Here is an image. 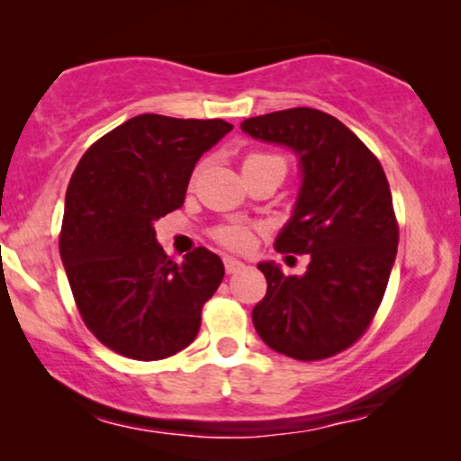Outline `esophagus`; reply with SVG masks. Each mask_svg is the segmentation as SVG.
Segmentation results:
<instances>
[{"instance_id":"obj_1","label":"esophagus","mask_w":461,"mask_h":461,"mask_svg":"<svg viewBox=\"0 0 461 461\" xmlns=\"http://www.w3.org/2000/svg\"><path fill=\"white\" fill-rule=\"evenodd\" d=\"M223 264H225V271H227V275L238 273V271H240L242 267H245V264H242L240 260H234V258H223Z\"/></svg>"}]
</instances>
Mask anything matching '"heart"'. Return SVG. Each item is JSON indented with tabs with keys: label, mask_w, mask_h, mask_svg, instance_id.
Wrapping results in <instances>:
<instances>
[{
	"label": "heart",
	"mask_w": 461,
	"mask_h": 461,
	"mask_svg": "<svg viewBox=\"0 0 461 461\" xmlns=\"http://www.w3.org/2000/svg\"><path fill=\"white\" fill-rule=\"evenodd\" d=\"M271 160H277L284 164L282 158L273 156V153H249L245 158V164H242V168L253 167V164H260V162H271ZM214 240L219 242V245L231 249V251H245V249L251 247L253 242V227L240 225V223L221 225L214 230Z\"/></svg>",
	"instance_id": "heart-1"
}]
</instances>
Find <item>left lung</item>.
Returning a JSON list of instances; mask_svg holds the SVG:
<instances>
[{
    "mask_svg": "<svg viewBox=\"0 0 461 461\" xmlns=\"http://www.w3.org/2000/svg\"><path fill=\"white\" fill-rule=\"evenodd\" d=\"M240 128L299 156L303 182L275 249L310 256L301 277L258 264L267 294L253 308V325L288 357L336 356L373 322L396 258L399 223L382 164L345 123L314 108L251 116Z\"/></svg>",
    "mask_w": 461,
    "mask_h": 461,
    "instance_id": "8db88e82",
    "label": "left lung"
}]
</instances>
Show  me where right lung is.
Wrapping results in <instances>:
<instances>
[{
  "label": "right lung",
  "instance_id": "add662e5",
  "mask_svg": "<svg viewBox=\"0 0 461 461\" xmlns=\"http://www.w3.org/2000/svg\"><path fill=\"white\" fill-rule=\"evenodd\" d=\"M231 128L139 114L93 142L73 171L60 258L79 316L119 356L153 362L197 338L223 262L205 247L173 262L153 221L182 208L194 164Z\"/></svg>",
  "mask_w": 461,
  "mask_h": 461
}]
</instances>
